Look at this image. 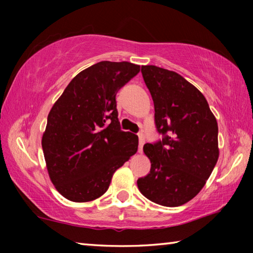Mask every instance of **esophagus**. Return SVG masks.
Here are the masks:
<instances>
[{
    "mask_svg": "<svg viewBox=\"0 0 253 253\" xmlns=\"http://www.w3.org/2000/svg\"><path fill=\"white\" fill-rule=\"evenodd\" d=\"M138 143H139L138 151L142 152L143 151V146H144V144H145V136L143 134H139L138 135Z\"/></svg>",
    "mask_w": 253,
    "mask_h": 253,
    "instance_id": "obj_1",
    "label": "esophagus"
}]
</instances>
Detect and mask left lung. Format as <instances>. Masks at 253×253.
Masks as SVG:
<instances>
[{"label": "left lung", "instance_id": "1", "mask_svg": "<svg viewBox=\"0 0 253 253\" xmlns=\"http://www.w3.org/2000/svg\"><path fill=\"white\" fill-rule=\"evenodd\" d=\"M142 75L164 137L144 145L151 172L137 186L154 203L179 207L199 194L216 164L217 123L203 93L181 75L156 66H142Z\"/></svg>", "mask_w": 253, "mask_h": 253}]
</instances>
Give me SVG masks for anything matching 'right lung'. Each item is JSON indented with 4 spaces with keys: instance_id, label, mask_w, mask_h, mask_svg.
Returning <instances> with one entry per match:
<instances>
[{
    "instance_id": "obj_1",
    "label": "right lung",
    "mask_w": 253,
    "mask_h": 253,
    "mask_svg": "<svg viewBox=\"0 0 253 253\" xmlns=\"http://www.w3.org/2000/svg\"><path fill=\"white\" fill-rule=\"evenodd\" d=\"M139 70L126 61L98 62L79 72L54 102L41 144L49 177L63 198H100L136 154L138 137L121 130L116 93Z\"/></svg>"
}]
</instances>
